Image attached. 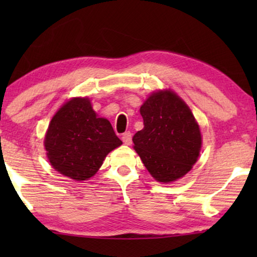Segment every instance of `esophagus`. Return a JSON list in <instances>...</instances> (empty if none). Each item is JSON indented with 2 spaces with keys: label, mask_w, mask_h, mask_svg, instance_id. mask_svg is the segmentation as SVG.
Wrapping results in <instances>:
<instances>
[{
  "label": "esophagus",
  "mask_w": 257,
  "mask_h": 257,
  "mask_svg": "<svg viewBox=\"0 0 257 257\" xmlns=\"http://www.w3.org/2000/svg\"><path fill=\"white\" fill-rule=\"evenodd\" d=\"M121 140H122V143L125 144V145H131V144H132V133L131 132H125L121 137Z\"/></svg>",
  "instance_id": "obj_1"
}]
</instances>
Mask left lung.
I'll use <instances>...</instances> for the list:
<instances>
[{"instance_id":"8db88e82","label":"left lung","mask_w":257,"mask_h":257,"mask_svg":"<svg viewBox=\"0 0 257 257\" xmlns=\"http://www.w3.org/2000/svg\"><path fill=\"white\" fill-rule=\"evenodd\" d=\"M140 114L144 128L133 136V147L150 174L165 184L187 174L202 144L187 104L173 91H156L142 105Z\"/></svg>"}]
</instances>
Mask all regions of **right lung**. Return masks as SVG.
<instances>
[{
  "mask_svg": "<svg viewBox=\"0 0 257 257\" xmlns=\"http://www.w3.org/2000/svg\"><path fill=\"white\" fill-rule=\"evenodd\" d=\"M121 144L111 122L98 117L86 97L66 101L52 117L44 138L51 166L76 181L93 177Z\"/></svg>",
  "mask_w": 257,
  "mask_h": 257,
  "instance_id": "obj_1",
  "label": "right lung"
}]
</instances>
